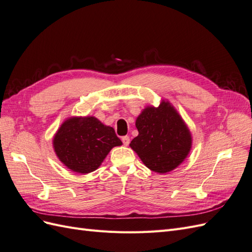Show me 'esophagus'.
<instances>
[{
    "label": "esophagus",
    "mask_w": 252,
    "mask_h": 252,
    "mask_svg": "<svg viewBox=\"0 0 252 252\" xmlns=\"http://www.w3.org/2000/svg\"><path fill=\"white\" fill-rule=\"evenodd\" d=\"M122 142H123V144L125 145V146H128L129 143H130V139H129V136H128V135L122 136Z\"/></svg>",
    "instance_id": "esophagus-1"
}]
</instances>
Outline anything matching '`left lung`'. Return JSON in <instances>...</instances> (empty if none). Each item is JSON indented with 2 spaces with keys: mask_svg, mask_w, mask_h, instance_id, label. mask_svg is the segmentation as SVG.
<instances>
[{
  "mask_svg": "<svg viewBox=\"0 0 252 252\" xmlns=\"http://www.w3.org/2000/svg\"><path fill=\"white\" fill-rule=\"evenodd\" d=\"M135 126L139 135L131 141L130 147L155 172L165 173L177 168L191 148L188 128L168 102H162L158 108L144 109Z\"/></svg>",
  "mask_w": 252,
  "mask_h": 252,
  "instance_id": "1",
  "label": "left lung"
}]
</instances>
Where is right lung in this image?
<instances>
[{
  "label": "right lung",
  "mask_w": 252,
  "mask_h": 252,
  "mask_svg": "<svg viewBox=\"0 0 252 252\" xmlns=\"http://www.w3.org/2000/svg\"><path fill=\"white\" fill-rule=\"evenodd\" d=\"M120 145L122 141L114 129L103 125L94 117L65 121L53 139L60 161L79 173L94 171L111 148Z\"/></svg>",
  "instance_id": "obj_1"
}]
</instances>
